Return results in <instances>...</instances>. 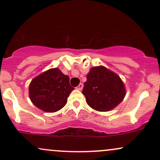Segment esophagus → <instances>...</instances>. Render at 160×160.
I'll use <instances>...</instances> for the list:
<instances>
[{
	"label": "esophagus",
	"instance_id": "34e87169",
	"mask_svg": "<svg viewBox=\"0 0 160 160\" xmlns=\"http://www.w3.org/2000/svg\"><path fill=\"white\" fill-rule=\"evenodd\" d=\"M82 87H83V84H82V82H80V83L78 85V87H77V89H79V90H82Z\"/></svg>",
	"mask_w": 160,
	"mask_h": 160
}]
</instances>
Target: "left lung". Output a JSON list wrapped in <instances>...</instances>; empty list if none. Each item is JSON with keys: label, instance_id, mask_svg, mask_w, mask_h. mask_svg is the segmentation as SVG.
<instances>
[{"label": "left lung", "instance_id": "left-lung-1", "mask_svg": "<svg viewBox=\"0 0 160 160\" xmlns=\"http://www.w3.org/2000/svg\"><path fill=\"white\" fill-rule=\"evenodd\" d=\"M84 82L82 94L89 107L98 111H109L123 100L126 89L120 77L104 66L90 69Z\"/></svg>", "mask_w": 160, "mask_h": 160}]
</instances>
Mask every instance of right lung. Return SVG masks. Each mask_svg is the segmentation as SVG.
<instances>
[{"mask_svg": "<svg viewBox=\"0 0 160 160\" xmlns=\"http://www.w3.org/2000/svg\"><path fill=\"white\" fill-rule=\"evenodd\" d=\"M69 77L58 68H51L34 78L29 85V97L37 108L48 113L62 109L74 87Z\"/></svg>", "mask_w": 160, "mask_h": 160, "instance_id": "right-lung-1", "label": "right lung"}]
</instances>
